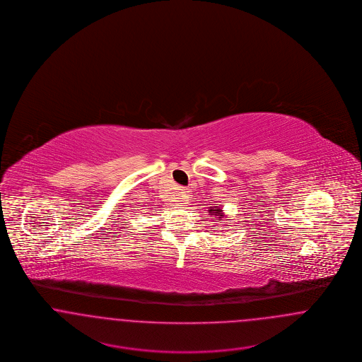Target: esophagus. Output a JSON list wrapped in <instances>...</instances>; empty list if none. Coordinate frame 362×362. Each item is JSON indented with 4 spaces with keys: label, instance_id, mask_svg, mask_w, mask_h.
<instances>
[{
    "label": "esophagus",
    "instance_id": "obj_1",
    "mask_svg": "<svg viewBox=\"0 0 362 362\" xmlns=\"http://www.w3.org/2000/svg\"><path fill=\"white\" fill-rule=\"evenodd\" d=\"M189 191H187L186 189H179V199H180V202H187L189 198Z\"/></svg>",
    "mask_w": 362,
    "mask_h": 362
}]
</instances>
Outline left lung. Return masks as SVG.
<instances>
[{"instance_id":"left-lung-1","label":"left lung","mask_w":362,"mask_h":362,"mask_svg":"<svg viewBox=\"0 0 362 362\" xmlns=\"http://www.w3.org/2000/svg\"><path fill=\"white\" fill-rule=\"evenodd\" d=\"M209 214L210 216H214V217H217L218 220H221V218H224V213H223V210L220 209V207L217 206H211L210 207V210H209Z\"/></svg>"}]
</instances>
